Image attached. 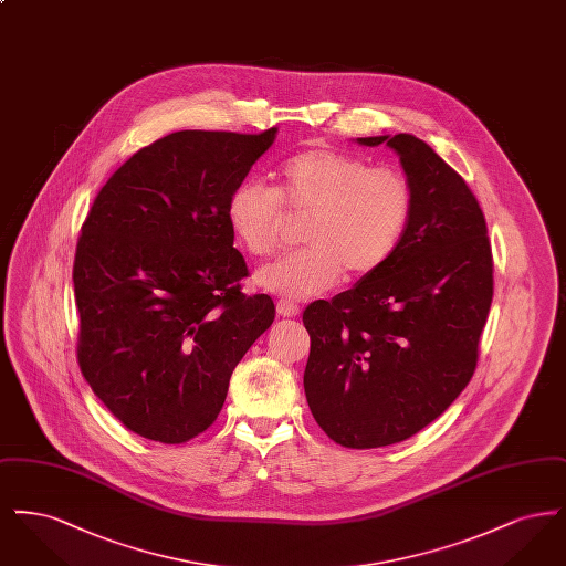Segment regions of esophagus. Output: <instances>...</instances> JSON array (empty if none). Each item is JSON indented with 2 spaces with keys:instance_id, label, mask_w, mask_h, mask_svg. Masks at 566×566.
Wrapping results in <instances>:
<instances>
[{
  "instance_id": "esophagus-1",
  "label": "esophagus",
  "mask_w": 566,
  "mask_h": 566,
  "mask_svg": "<svg viewBox=\"0 0 566 566\" xmlns=\"http://www.w3.org/2000/svg\"><path fill=\"white\" fill-rule=\"evenodd\" d=\"M275 307H277V314L284 316V318H293V316L298 314V305H296L295 301H291V298H280Z\"/></svg>"
}]
</instances>
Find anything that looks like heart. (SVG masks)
I'll use <instances>...</instances> for the list:
<instances>
[{
  "mask_svg": "<svg viewBox=\"0 0 566 566\" xmlns=\"http://www.w3.org/2000/svg\"><path fill=\"white\" fill-rule=\"evenodd\" d=\"M286 210L307 216V248L259 271V282L286 296L321 295L344 271L367 277L399 250L416 210L403 171L335 150L307 148L282 163L275 190L243 182L227 201L233 238L252 256H273L284 242Z\"/></svg>",
  "mask_w": 566,
  "mask_h": 566,
  "instance_id": "heart-1",
  "label": "heart"
}]
</instances>
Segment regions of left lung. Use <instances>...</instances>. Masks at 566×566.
<instances>
[{
  "instance_id": "1",
  "label": "left lung",
  "mask_w": 566,
  "mask_h": 566,
  "mask_svg": "<svg viewBox=\"0 0 566 566\" xmlns=\"http://www.w3.org/2000/svg\"><path fill=\"white\" fill-rule=\"evenodd\" d=\"M386 142L403 163L416 210L381 270L303 312L307 405L335 443L369 450L422 431L471 381L494 295V261L475 195L429 144Z\"/></svg>"
}]
</instances>
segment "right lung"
<instances>
[{"label": "right lung", "mask_w": 566, "mask_h": 566, "mask_svg": "<svg viewBox=\"0 0 566 566\" xmlns=\"http://www.w3.org/2000/svg\"><path fill=\"white\" fill-rule=\"evenodd\" d=\"M261 134L176 132L137 150L97 192L74 259L78 365L139 437L187 443L214 424L229 379L270 328L245 295L227 201L270 148Z\"/></svg>", "instance_id": "right-lung-1"}]
</instances>
